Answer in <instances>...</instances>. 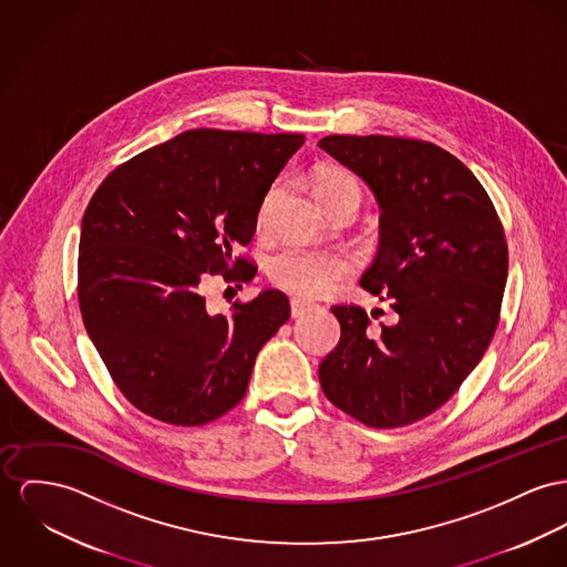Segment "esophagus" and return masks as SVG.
Segmentation results:
<instances>
[{
	"mask_svg": "<svg viewBox=\"0 0 567 567\" xmlns=\"http://www.w3.org/2000/svg\"><path fill=\"white\" fill-rule=\"evenodd\" d=\"M309 307H311V302L302 301V299H290V313H292V318H301Z\"/></svg>",
	"mask_w": 567,
	"mask_h": 567,
	"instance_id": "obj_1",
	"label": "esophagus"
}]
</instances>
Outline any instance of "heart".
Wrapping results in <instances>:
<instances>
[{"label":"heart","instance_id":"obj_1","mask_svg":"<svg viewBox=\"0 0 567 567\" xmlns=\"http://www.w3.org/2000/svg\"><path fill=\"white\" fill-rule=\"evenodd\" d=\"M311 189L329 213H333L340 206L359 208L363 197L359 178L343 167H329L320 172L311 181ZM279 195H281L279 183L270 185L262 195L256 213L258 231H266L270 227L272 210ZM266 272L277 288L290 295L324 297V295H331L343 279L352 275V262L346 256L333 254V251L288 247L268 260Z\"/></svg>","mask_w":567,"mask_h":567}]
</instances>
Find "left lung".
I'll list each match as a JSON object with an SVG mask.
<instances>
[{
	"label": "left lung",
	"mask_w": 567,
	"mask_h": 567,
	"mask_svg": "<svg viewBox=\"0 0 567 567\" xmlns=\"http://www.w3.org/2000/svg\"><path fill=\"white\" fill-rule=\"evenodd\" d=\"M318 146L377 195L380 249L361 288L395 311L377 329L359 305L331 307L341 338L320 363L322 391L370 427L415 423L452 398L491 343L507 281L505 231L473 172L430 142L329 135Z\"/></svg>",
	"instance_id": "1"
}]
</instances>
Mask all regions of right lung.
<instances>
[{
    "mask_svg": "<svg viewBox=\"0 0 567 567\" xmlns=\"http://www.w3.org/2000/svg\"><path fill=\"white\" fill-rule=\"evenodd\" d=\"M305 144L297 133L195 128L140 152L94 190L79 238V309L110 377L144 415L204 425L247 391L256 357L290 318L265 290L208 313L213 277L245 284L238 254L277 174Z\"/></svg>",
    "mask_w": 567,
    "mask_h": 567,
    "instance_id": "right-lung-1",
    "label": "right lung"
}]
</instances>
